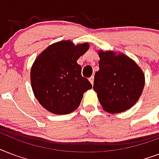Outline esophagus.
Returning a JSON list of instances; mask_svg holds the SVG:
<instances>
[{
  "instance_id": "34e87169",
  "label": "esophagus",
  "mask_w": 159,
  "mask_h": 159,
  "mask_svg": "<svg viewBox=\"0 0 159 159\" xmlns=\"http://www.w3.org/2000/svg\"><path fill=\"white\" fill-rule=\"evenodd\" d=\"M93 79H94V77H93V76H91L90 78L89 79V81H90V83L92 84H93Z\"/></svg>"
}]
</instances>
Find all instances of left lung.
<instances>
[{
    "mask_svg": "<svg viewBox=\"0 0 159 159\" xmlns=\"http://www.w3.org/2000/svg\"><path fill=\"white\" fill-rule=\"evenodd\" d=\"M99 70L94 75L93 90L109 113L126 111L139 99L144 75L136 63L124 55L99 52Z\"/></svg>",
    "mask_w": 159,
    "mask_h": 159,
    "instance_id": "obj_1",
    "label": "left lung"
}]
</instances>
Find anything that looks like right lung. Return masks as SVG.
Segmentation results:
<instances>
[{
	"mask_svg": "<svg viewBox=\"0 0 159 159\" xmlns=\"http://www.w3.org/2000/svg\"><path fill=\"white\" fill-rule=\"evenodd\" d=\"M87 43L75 45L70 40L50 45L33 64L30 81L35 98L48 111L67 114L80 104L92 84L81 75L77 60L89 50Z\"/></svg>",
	"mask_w": 159,
	"mask_h": 159,
	"instance_id": "add662e5",
	"label": "right lung"
}]
</instances>
